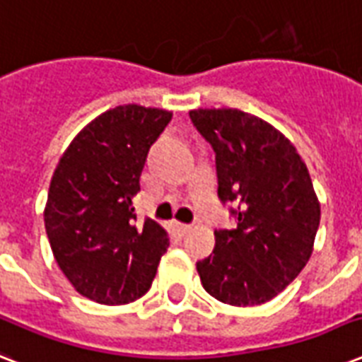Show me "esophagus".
<instances>
[{
	"mask_svg": "<svg viewBox=\"0 0 362 362\" xmlns=\"http://www.w3.org/2000/svg\"><path fill=\"white\" fill-rule=\"evenodd\" d=\"M175 229L178 235H186V233L192 229V226H187V223H180V221H175Z\"/></svg>",
	"mask_w": 362,
	"mask_h": 362,
	"instance_id": "34e87169",
	"label": "esophagus"
}]
</instances>
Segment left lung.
I'll return each mask as SVG.
<instances>
[{"label": "left lung", "instance_id": "8db88e82", "mask_svg": "<svg viewBox=\"0 0 362 362\" xmlns=\"http://www.w3.org/2000/svg\"><path fill=\"white\" fill-rule=\"evenodd\" d=\"M216 153L218 197L235 203V229L216 231L214 252L197 261L201 284L233 306H255L291 284L312 255L320 203L295 146L238 109L189 112Z\"/></svg>", "mask_w": 362, "mask_h": 362}]
</instances>
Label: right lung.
<instances>
[{"label":"right lung","mask_w":362,"mask_h":362,"mask_svg":"<svg viewBox=\"0 0 362 362\" xmlns=\"http://www.w3.org/2000/svg\"><path fill=\"white\" fill-rule=\"evenodd\" d=\"M170 118L141 105L107 110L73 139L54 170L45 227L56 263L82 297L127 304L152 286L169 235L150 218L139 223L133 199Z\"/></svg>","instance_id":"obj_1"}]
</instances>
